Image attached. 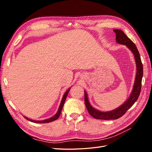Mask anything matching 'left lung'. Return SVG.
Masks as SVG:
<instances>
[{
	"instance_id": "left-lung-1",
	"label": "left lung",
	"mask_w": 152,
	"mask_h": 152,
	"mask_svg": "<svg viewBox=\"0 0 152 152\" xmlns=\"http://www.w3.org/2000/svg\"><path fill=\"white\" fill-rule=\"evenodd\" d=\"M113 31L116 34L117 42L121 44L126 45L134 54L137 68L136 75L134 86H133V89L129 98L121 107L112 110V111L107 112H100L99 110L92 107V106L89 102L87 93L84 91V101L87 111L93 117L97 119H102V120H115V119L120 118L123 116L127 110L134 104L140 94L142 77V75H143L142 64L141 63L140 53L136 45L133 43L132 41L129 38L127 37L126 35L121 30L114 29Z\"/></svg>"
}]
</instances>
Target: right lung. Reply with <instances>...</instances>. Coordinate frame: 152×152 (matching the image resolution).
<instances>
[{"instance_id": "add662e5", "label": "right lung", "mask_w": 152, "mask_h": 152, "mask_svg": "<svg viewBox=\"0 0 152 152\" xmlns=\"http://www.w3.org/2000/svg\"><path fill=\"white\" fill-rule=\"evenodd\" d=\"M70 88H69L66 92H65V93L64 94V95H63V98H62V100H61V103H60V105H59V109H58V112H57V113L54 115L53 116V117H50V118H48V119H46V120H44V121H33V120H31V119H30V118H27V117H24L26 119H27V120L28 121H31V122H35V123H48V122H53V121H56V119H58V117H59V115H60V113H61V110H62V108H63V105H64V103H65V99H66V96H67V95H68V93H69V91H70Z\"/></svg>"}]
</instances>
